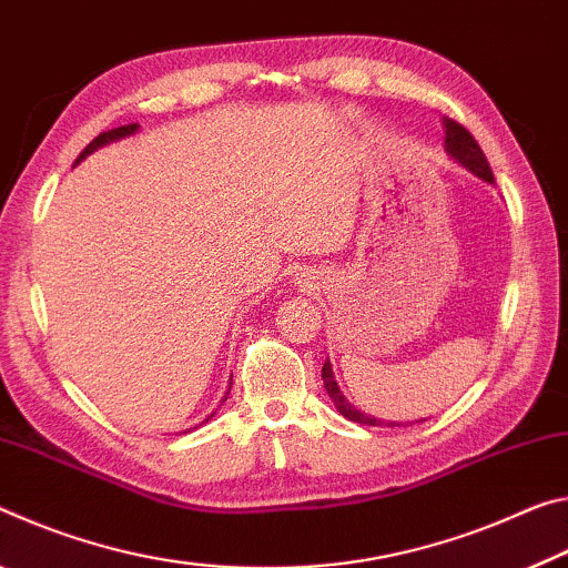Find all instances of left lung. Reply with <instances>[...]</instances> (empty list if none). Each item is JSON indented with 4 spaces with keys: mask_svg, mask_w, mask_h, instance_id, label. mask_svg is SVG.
Segmentation results:
<instances>
[{
    "mask_svg": "<svg viewBox=\"0 0 568 568\" xmlns=\"http://www.w3.org/2000/svg\"><path fill=\"white\" fill-rule=\"evenodd\" d=\"M443 128H445V153H448L455 163H460L463 169L470 171L473 175H478L480 181L486 183H494V171H490V165L486 161V155H483L480 145L476 143V138H473L466 128L455 123V120L450 118H443ZM322 379H324V389H327V395L332 397L334 407H337L339 415H345L347 420L352 423H359V425H403V423H393V420H379V417L375 415H367L357 410L355 405L349 403V399L345 397V393H342L337 379H334V372H332V362L327 359L324 362L322 367ZM425 420V417H423ZM423 420H415V423H423Z\"/></svg>",
    "mask_w": 568,
    "mask_h": 568,
    "instance_id": "obj_1",
    "label": "left lung"
}]
</instances>
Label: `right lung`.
Returning a JSON list of instances; mask_svg holds the SVG:
<instances>
[{
	"label": "right lung",
	"instance_id": "1",
	"mask_svg": "<svg viewBox=\"0 0 568 568\" xmlns=\"http://www.w3.org/2000/svg\"><path fill=\"white\" fill-rule=\"evenodd\" d=\"M138 128H141V125H138V123H130V125H120V128H113V130H108V133H100L98 138H95V141H92L88 148H85V151H82L80 155H78V161H74V165H78V163H82V161H85V158L88 155H92V153H95V151H100V148H105V145H110V143H115V141H123V138H130V135H135L138 133ZM229 389H231V383H229ZM229 397V393L226 395H223V399H226ZM223 399H221V403H223ZM211 417H213V413L206 417V420H203V423H209L211 420Z\"/></svg>",
	"mask_w": 568,
	"mask_h": 568
}]
</instances>
